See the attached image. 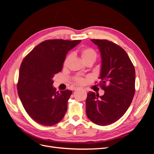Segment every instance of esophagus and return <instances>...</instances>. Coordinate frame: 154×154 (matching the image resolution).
<instances>
[{"label": "esophagus", "mask_w": 154, "mask_h": 154, "mask_svg": "<svg viewBox=\"0 0 154 154\" xmlns=\"http://www.w3.org/2000/svg\"><path fill=\"white\" fill-rule=\"evenodd\" d=\"M78 89H81V88H80V87H75L74 88V90H78Z\"/></svg>", "instance_id": "esophagus-1"}]
</instances>
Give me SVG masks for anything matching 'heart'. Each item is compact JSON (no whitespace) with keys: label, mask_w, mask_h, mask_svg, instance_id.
<instances>
[{"label":"heart","mask_w":154,"mask_h":154,"mask_svg":"<svg viewBox=\"0 0 154 154\" xmlns=\"http://www.w3.org/2000/svg\"><path fill=\"white\" fill-rule=\"evenodd\" d=\"M80 55L83 62L91 61L94 63L96 61V58H97V54L96 51L93 49L90 48H85L81 49ZM70 58H71V56L70 55L66 57V60H65L64 61V65H66L67 63ZM76 81L78 83H80V84H83V83H84L85 82V79L83 78L78 77L76 78Z\"/></svg>","instance_id":"heart-1"}]
</instances>
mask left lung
I'll list each match as a JSON object with an SVG mask.
<instances>
[{"instance_id":"8db88e82","label":"left lung","mask_w":154,"mask_h":154,"mask_svg":"<svg viewBox=\"0 0 154 154\" xmlns=\"http://www.w3.org/2000/svg\"><path fill=\"white\" fill-rule=\"evenodd\" d=\"M101 54L99 79L105 91L100 96L87 93L86 113L88 118L101 126L114 123L125 114L135 94L136 72L125 51L107 40L92 39Z\"/></svg>"}]
</instances>
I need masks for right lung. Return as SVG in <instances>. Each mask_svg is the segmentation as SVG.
<instances>
[{
  "label": "right lung",
  "instance_id": "right-lung-1",
  "mask_svg": "<svg viewBox=\"0 0 154 154\" xmlns=\"http://www.w3.org/2000/svg\"><path fill=\"white\" fill-rule=\"evenodd\" d=\"M80 42V40H45L23 60L18 94L26 112L37 123L53 126L64 117L72 92L56 91L53 78L62 70L67 53Z\"/></svg>",
  "mask_w": 154,
  "mask_h": 154
}]
</instances>
